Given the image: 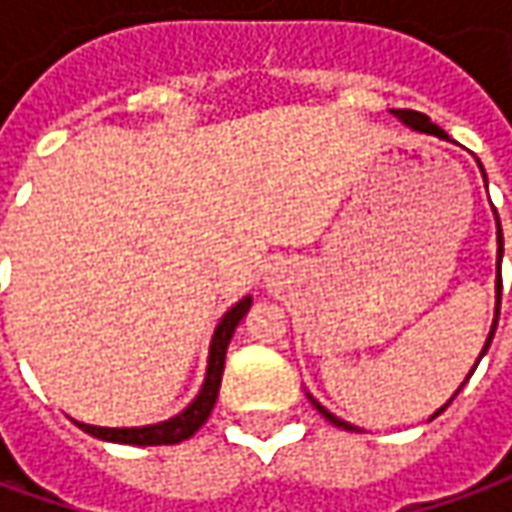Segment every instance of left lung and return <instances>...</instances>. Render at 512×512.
I'll return each mask as SVG.
<instances>
[{"label": "left lung", "instance_id": "left-lung-1", "mask_svg": "<svg viewBox=\"0 0 512 512\" xmlns=\"http://www.w3.org/2000/svg\"><path fill=\"white\" fill-rule=\"evenodd\" d=\"M392 115H395L397 120L403 123V126L411 128V131H419V134H430V136H439V139H450V136L444 134V131H441V128L436 126V123H430L428 117L419 115V112H411V109H392ZM480 169H483V164H480ZM483 178H485V169H483ZM485 186H488V183H485ZM496 244H499V249H496V318H494V326H491V334H488V340H485V345H483V354H480V359H483L485 351H488V345H491V340H494L496 321H499V301H502V271H499V263H502V252H505V246H502V227H499V216H496ZM480 359L474 362V367L480 365ZM472 373H474V370H472ZM472 373L466 376V381L472 378ZM466 381H463V384H466ZM461 386H458V392H461ZM458 392H455V395H458ZM455 395H452V397H455ZM307 397H310V400H312V406L318 408V411H321L323 417L329 419L332 425H337V428H343V430H356L354 425H351V422H345V419L334 417L332 411H326V408H323L321 403L315 400V397H312V395H307ZM452 397H450V400H447V403H444V406L439 408V411H436V414H433V417H439L441 411L450 406ZM433 417H430V419H433Z\"/></svg>", "mask_w": 512, "mask_h": 512}]
</instances>
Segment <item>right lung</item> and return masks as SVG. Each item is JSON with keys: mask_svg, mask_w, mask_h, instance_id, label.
<instances>
[{"mask_svg": "<svg viewBox=\"0 0 512 512\" xmlns=\"http://www.w3.org/2000/svg\"><path fill=\"white\" fill-rule=\"evenodd\" d=\"M252 307V296H244L235 307L224 312L222 321L216 326L211 340V354H208V370H205V381H202L200 395L191 400L189 406L180 411L178 417L158 422V425H145V428H98V425H84L76 422L84 433H90L95 439L115 441V444H139V447H153V444H178L194 436L197 430L205 425V419L211 417L213 403L219 397V386H222L224 373V356H227V345L233 340L235 326L241 323L246 312Z\"/></svg>", "mask_w": 512, "mask_h": 512, "instance_id": "1", "label": "right lung"}]
</instances>
